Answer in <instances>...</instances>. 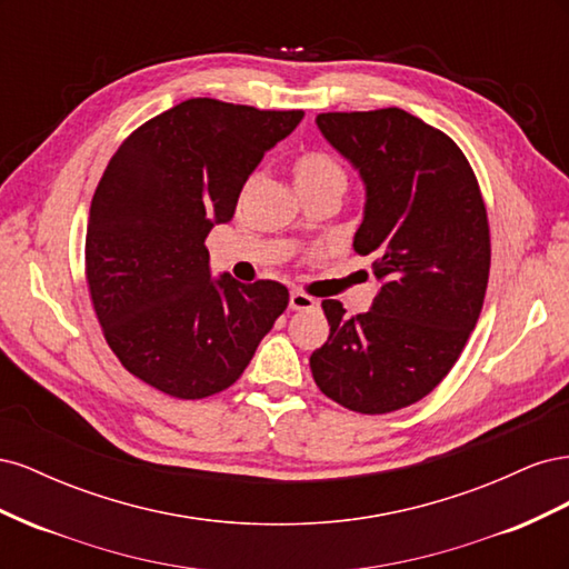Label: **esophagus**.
<instances>
[{
  "label": "esophagus",
  "instance_id": "34e87169",
  "mask_svg": "<svg viewBox=\"0 0 569 569\" xmlns=\"http://www.w3.org/2000/svg\"><path fill=\"white\" fill-rule=\"evenodd\" d=\"M289 308H291V311H311V308H316V299L303 295V291H299V289H295L289 295Z\"/></svg>",
  "mask_w": 569,
  "mask_h": 569
}]
</instances>
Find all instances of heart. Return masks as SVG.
Segmentation results:
<instances>
[{"label": "heart", "instance_id": "obj_1", "mask_svg": "<svg viewBox=\"0 0 569 569\" xmlns=\"http://www.w3.org/2000/svg\"><path fill=\"white\" fill-rule=\"evenodd\" d=\"M295 182L297 189H320V187H341L347 189V173L335 161L330 153L322 151H303L301 157H297L295 166Z\"/></svg>", "mask_w": 569, "mask_h": 569}]
</instances>
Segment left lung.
<instances>
[{
	"label": "left lung",
	"mask_w": 569,
	"mask_h": 569,
	"mask_svg": "<svg viewBox=\"0 0 569 569\" xmlns=\"http://www.w3.org/2000/svg\"><path fill=\"white\" fill-rule=\"evenodd\" d=\"M316 123L366 184L353 249L372 256L380 291L353 318L322 301L330 337L311 356L313 380L339 406L382 416L432 391L475 330L491 266L485 199L451 137L403 109Z\"/></svg>",
	"instance_id": "8db88e82"
}]
</instances>
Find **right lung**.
<instances>
[{"label":"right lung","mask_w":569,"mask_h":569,"mask_svg":"<svg viewBox=\"0 0 569 569\" xmlns=\"http://www.w3.org/2000/svg\"><path fill=\"white\" fill-rule=\"evenodd\" d=\"M301 118L197 97L147 120L111 157L84 272L109 347L137 380L189 401L228 389L284 313V284L211 278L203 242Z\"/></svg>","instance_id":"obj_1"}]
</instances>
